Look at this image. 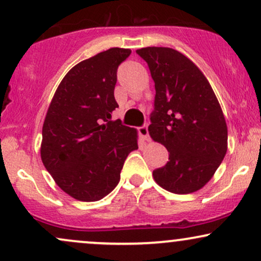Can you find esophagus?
<instances>
[{
  "label": "esophagus",
  "mask_w": 261,
  "mask_h": 261,
  "mask_svg": "<svg viewBox=\"0 0 261 261\" xmlns=\"http://www.w3.org/2000/svg\"><path fill=\"white\" fill-rule=\"evenodd\" d=\"M139 134L142 137L143 141H149V134H148V124H143L142 126L139 127Z\"/></svg>",
  "instance_id": "obj_1"
}]
</instances>
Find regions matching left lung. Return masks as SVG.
Here are the masks:
<instances>
[{"label":"left lung","instance_id":"obj_1","mask_svg":"<svg viewBox=\"0 0 261 261\" xmlns=\"http://www.w3.org/2000/svg\"><path fill=\"white\" fill-rule=\"evenodd\" d=\"M154 81V110L148 131L169 161L153 170L158 185L174 194L201 189L227 152V125L208 81L187 56L170 47L136 50Z\"/></svg>","mask_w":261,"mask_h":261}]
</instances>
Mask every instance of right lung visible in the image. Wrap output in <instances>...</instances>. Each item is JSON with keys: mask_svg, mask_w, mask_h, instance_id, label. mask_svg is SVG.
Returning a JSON list of instances; mask_svg holds the SVG:
<instances>
[{"mask_svg": "<svg viewBox=\"0 0 261 261\" xmlns=\"http://www.w3.org/2000/svg\"><path fill=\"white\" fill-rule=\"evenodd\" d=\"M130 54L112 47L77 64L45 116L41 161L56 184L80 201H98L114 190L128 153L139 148L135 128L110 120L119 107L116 72Z\"/></svg>", "mask_w": 261, "mask_h": 261, "instance_id": "right-lung-1", "label": "right lung"}]
</instances>
